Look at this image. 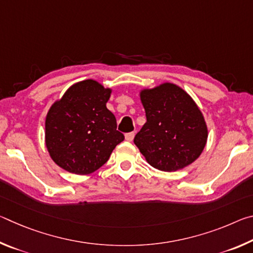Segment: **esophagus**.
<instances>
[{"label":"esophagus","instance_id":"esophagus-1","mask_svg":"<svg viewBox=\"0 0 253 253\" xmlns=\"http://www.w3.org/2000/svg\"><path fill=\"white\" fill-rule=\"evenodd\" d=\"M134 136H135L134 132H127V134L125 135V138L127 142H131V140L134 139Z\"/></svg>","mask_w":253,"mask_h":253}]
</instances>
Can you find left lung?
Instances as JSON below:
<instances>
[{
    "instance_id": "left-lung-1",
    "label": "left lung",
    "mask_w": 253,
    "mask_h": 253,
    "mask_svg": "<svg viewBox=\"0 0 253 253\" xmlns=\"http://www.w3.org/2000/svg\"><path fill=\"white\" fill-rule=\"evenodd\" d=\"M139 96L147 121L134 143L148 164L175 172L198 160L207 145L208 127L192 97L170 83L143 89Z\"/></svg>"
}]
</instances>
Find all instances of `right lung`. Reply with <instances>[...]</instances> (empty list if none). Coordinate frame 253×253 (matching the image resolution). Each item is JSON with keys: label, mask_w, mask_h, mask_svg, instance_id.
Segmentation results:
<instances>
[{"label": "right lung", "mask_w": 253, "mask_h": 253, "mask_svg": "<svg viewBox=\"0 0 253 253\" xmlns=\"http://www.w3.org/2000/svg\"><path fill=\"white\" fill-rule=\"evenodd\" d=\"M111 93L96 80L72 84L54 101L45 118V146L52 161L68 172L87 175L109 160L124 135L106 104Z\"/></svg>", "instance_id": "add662e5"}]
</instances>
